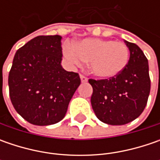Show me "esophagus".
Masks as SVG:
<instances>
[{"instance_id": "obj_1", "label": "esophagus", "mask_w": 160, "mask_h": 160, "mask_svg": "<svg viewBox=\"0 0 160 160\" xmlns=\"http://www.w3.org/2000/svg\"><path fill=\"white\" fill-rule=\"evenodd\" d=\"M80 78H81V81L82 83H86L88 81V78L86 77H84L83 75H80Z\"/></svg>"}]
</instances>
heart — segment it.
<instances>
[{"instance_id":"1","label":"heart","mask_w":160,"mask_h":160,"mask_svg":"<svg viewBox=\"0 0 160 160\" xmlns=\"http://www.w3.org/2000/svg\"><path fill=\"white\" fill-rule=\"evenodd\" d=\"M63 52L70 62H88L91 74L100 78L118 75L128 63L129 50L124 42L103 39H84L71 47L65 44Z\"/></svg>"}]
</instances>
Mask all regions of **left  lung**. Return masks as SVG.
<instances>
[{
	"label": "left lung",
	"mask_w": 160,
	"mask_h": 160,
	"mask_svg": "<svg viewBox=\"0 0 160 160\" xmlns=\"http://www.w3.org/2000/svg\"><path fill=\"white\" fill-rule=\"evenodd\" d=\"M130 58L124 70L108 79H89L92 86L91 103L102 122L126 125L144 110L151 91L149 64L143 52L135 43L125 41Z\"/></svg>",
	"instance_id": "obj_1"
}]
</instances>
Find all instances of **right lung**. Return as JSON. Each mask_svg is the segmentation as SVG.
<instances>
[{
	"label": "right lung",
	"instance_id": "obj_1",
	"mask_svg": "<svg viewBox=\"0 0 160 160\" xmlns=\"http://www.w3.org/2000/svg\"><path fill=\"white\" fill-rule=\"evenodd\" d=\"M60 35H39L16 52L9 74L10 101L16 111L35 126H49L64 118L76 90L78 73L61 66Z\"/></svg>",
	"mask_w": 160,
	"mask_h": 160
}]
</instances>
